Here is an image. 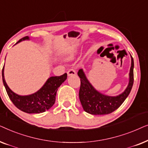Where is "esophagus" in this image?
Segmentation results:
<instances>
[{
    "label": "esophagus",
    "instance_id": "34e87169",
    "mask_svg": "<svg viewBox=\"0 0 148 148\" xmlns=\"http://www.w3.org/2000/svg\"><path fill=\"white\" fill-rule=\"evenodd\" d=\"M77 73L75 71L74 69H71L67 71V75L68 76H72V75H76Z\"/></svg>",
    "mask_w": 148,
    "mask_h": 148
}]
</instances>
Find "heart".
Returning <instances> with one entry per match:
<instances>
[{"instance_id": "heart-1", "label": "heart", "mask_w": 148, "mask_h": 148, "mask_svg": "<svg viewBox=\"0 0 148 148\" xmlns=\"http://www.w3.org/2000/svg\"><path fill=\"white\" fill-rule=\"evenodd\" d=\"M71 57H72V56L70 55V54H69V55L67 56V57H66V58H67V59H70V58H71Z\"/></svg>"}]
</instances>
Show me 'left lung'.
<instances>
[{"instance_id":"8db88e82","label":"left lung","mask_w":148,"mask_h":148,"mask_svg":"<svg viewBox=\"0 0 148 148\" xmlns=\"http://www.w3.org/2000/svg\"><path fill=\"white\" fill-rule=\"evenodd\" d=\"M131 57V65L129 72V82L127 88L122 94L116 96H109L101 94L90 84L82 69L77 73L81 81L79 92L80 102L86 112L94 115L108 114L116 110L129 96L133 85L134 62Z\"/></svg>"}]
</instances>
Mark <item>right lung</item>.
Masks as SVG:
<instances>
[{
    "label": "right lung",
    "instance_id": "right-lung-1",
    "mask_svg": "<svg viewBox=\"0 0 148 148\" xmlns=\"http://www.w3.org/2000/svg\"><path fill=\"white\" fill-rule=\"evenodd\" d=\"M26 40H29V38L25 36L20 39L16 44ZM2 76L6 91L13 104L23 112L32 114L44 112L53 106L55 102L58 88L66 79L67 74L64 73L60 76L50 77L38 92L28 96H20L14 93L9 88L4 76V66L2 71Z\"/></svg>",
    "mask_w": 148,
    "mask_h": 148
}]
</instances>
